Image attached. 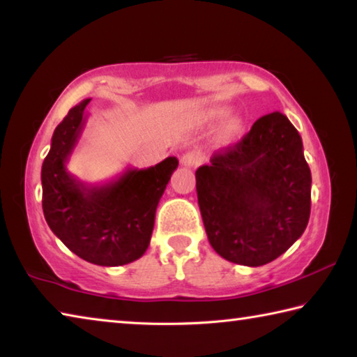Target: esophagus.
I'll return each mask as SVG.
<instances>
[{
  "label": "esophagus",
  "instance_id": "obj_1",
  "mask_svg": "<svg viewBox=\"0 0 357 357\" xmlns=\"http://www.w3.org/2000/svg\"><path fill=\"white\" fill-rule=\"evenodd\" d=\"M181 165L183 167H187V168H192V167H197L198 164L202 162V157L198 153H185L181 155Z\"/></svg>",
  "mask_w": 357,
  "mask_h": 357
}]
</instances>
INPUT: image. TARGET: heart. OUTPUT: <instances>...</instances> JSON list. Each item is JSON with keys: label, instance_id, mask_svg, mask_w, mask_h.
I'll return each instance as SVG.
<instances>
[{"label": "heart", "instance_id": "b5f03b06", "mask_svg": "<svg viewBox=\"0 0 357 357\" xmlns=\"http://www.w3.org/2000/svg\"><path fill=\"white\" fill-rule=\"evenodd\" d=\"M229 114H231V108L229 107L214 105V107L204 108L203 112L198 113V121H200L202 124L208 126V128H214V126L220 124L225 119H227ZM241 132H243V123H241V119L230 118L219 128V140L222 143H229L236 140V138L241 135Z\"/></svg>", "mask_w": 357, "mask_h": 357}]
</instances>
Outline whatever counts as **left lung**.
Segmentation results:
<instances>
[{"mask_svg": "<svg viewBox=\"0 0 357 357\" xmlns=\"http://www.w3.org/2000/svg\"><path fill=\"white\" fill-rule=\"evenodd\" d=\"M195 178L209 244L231 263L255 268L274 261L309 223L310 168L299 132L280 112L255 121Z\"/></svg>", "mask_w": 357, "mask_h": 357, "instance_id": "obj_1", "label": "left lung"}]
</instances>
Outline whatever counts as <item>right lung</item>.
I'll return each mask as SVG.
<instances>
[{
	"mask_svg": "<svg viewBox=\"0 0 357 357\" xmlns=\"http://www.w3.org/2000/svg\"><path fill=\"white\" fill-rule=\"evenodd\" d=\"M89 100L70 108L53 132L40 173L42 209L52 231L75 255L99 266H123L146 252L157 204L178 159L167 157L144 170L128 168L102 185L82 183L66 164L86 123Z\"/></svg>",
	"mask_w": 357,
	"mask_h": 357,
	"instance_id": "right-lung-1",
	"label": "right lung"
}]
</instances>
